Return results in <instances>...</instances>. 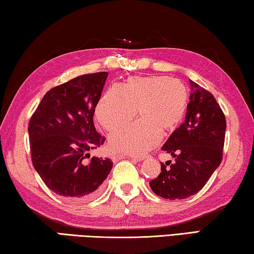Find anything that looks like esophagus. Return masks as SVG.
Masks as SVG:
<instances>
[{
	"instance_id": "1",
	"label": "esophagus",
	"mask_w": 254,
	"mask_h": 254,
	"mask_svg": "<svg viewBox=\"0 0 254 254\" xmlns=\"http://www.w3.org/2000/svg\"><path fill=\"white\" fill-rule=\"evenodd\" d=\"M119 158H122L123 156H121V154H120V156H118ZM145 157H132V159H134V160H136V161H141V160H143Z\"/></svg>"
}]
</instances>
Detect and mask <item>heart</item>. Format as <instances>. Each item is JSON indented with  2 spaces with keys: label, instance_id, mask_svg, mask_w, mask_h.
<instances>
[{
  "label": "heart",
  "instance_id": "b5f03b06",
  "mask_svg": "<svg viewBox=\"0 0 254 254\" xmlns=\"http://www.w3.org/2000/svg\"><path fill=\"white\" fill-rule=\"evenodd\" d=\"M188 101L182 79L168 76L131 77L121 87H111L96 106V118L106 131L113 132L135 117L140 120L110 137L111 147L141 156L156 147L161 134L177 127Z\"/></svg>",
  "mask_w": 254,
  "mask_h": 254
}]
</instances>
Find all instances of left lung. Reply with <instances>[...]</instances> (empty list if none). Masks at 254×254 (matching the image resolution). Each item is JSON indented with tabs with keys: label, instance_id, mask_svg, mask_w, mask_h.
I'll use <instances>...</instances> for the list:
<instances>
[{
	"label": "left lung",
	"instance_id": "8db88e82",
	"mask_svg": "<svg viewBox=\"0 0 254 254\" xmlns=\"http://www.w3.org/2000/svg\"><path fill=\"white\" fill-rule=\"evenodd\" d=\"M190 84L185 121L161 148L175 161L162 162L161 173L150 182L154 194L166 199H184L197 194L223 159L225 115L212 93L194 81Z\"/></svg>",
	"mask_w": 254,
	"mask_h": 254
}]
</instances>
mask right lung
Returning <instances> with one entry per match:
<instances>
[{"mask_svg": "<svg viewBox=\"0 0 254 254\" xmlns=\"http://www.w3.org/2000/svg\"><path fill=\"white\" fill-rule=\"evenodd\" d=\"M107 78L106 71L75 77L46 93L29 121L31 160L56 194L88 200L102 189L113 166L111 159L89 158L105 137L93 117Z\"/></svg>", "mask_w": 254, "mask_h": 254, "instance_id": "1", "label": "right lung"}]
</instances>
